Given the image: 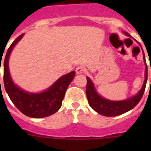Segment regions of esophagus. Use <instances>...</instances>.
<instances>
[{
  "label": "esophagus",
  "instance_id": "34e87169",
  "mask_svg": "<svg viewBox=\"0 0 151 151\" xmlns=\"http://www.w3.org/2000/svg\"><path fill=\"white\" fill-rule=\"evenodd\" d=\"M85 68L83 66H78L76 68V73H84L85 72Z\"/></svg>",
  "mask_w": 151,
  "mask_h": 151
}]
</instances>
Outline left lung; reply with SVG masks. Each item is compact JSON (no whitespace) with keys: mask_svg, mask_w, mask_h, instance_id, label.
Returning <instances> with one entry per match:
<instances>
[{"mask_svg":"<svg viewBox=\"0 0 151 151\" xmlns=\"http://www.w3.org/2000/svg\"><path fill=\"white\" fill-rule=\"evenodd\" d=\"M127 36L129 34L126 32H124ZM143 59L146 63L145 70V80L141 90L135 96L131 97L126 100L123 101H110L101 97L96 91L95 90L94 85L92 84V81L87 78V86H86V96H87L88 102L89 103L90 106L96 111L98 114L106 117H114L117 115H121L124 113L129 111L133 109L139 102L141 100L145 92L146 85L147 81V65L145 60V55H143ZM151 70V68H150Z\"/></svg>","mask_w":151,"mask_h":151,"instance_id":"left-lung-1","label":"left lung"}]
</instances>
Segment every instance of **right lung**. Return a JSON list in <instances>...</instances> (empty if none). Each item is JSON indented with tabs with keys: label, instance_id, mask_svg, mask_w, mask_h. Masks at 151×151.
I'll list each match as a JSON object with an SVG mask.
<instances>
[{
	"label": "right lung",
	"instance_id": "add662e5",
	"mask_svg": "<svg viewBox=\"0 0 151 151\" xmlns=\"http://www.w3.org/2000/svg\"><path fill=\"white\" fill-rule=\"evenodd\" d=\"M23 34H21L13 41L6 52L4 60V88L13 104L23 114L34 118L48 117L57 112L61 107L66 91L69 85L73 81L75 72L72 71L61 77L48 90L41 93H28L19 88L14 85L10 77L8 70V58L13 47L22 38Z\"/></svg>",
	"mask_w": 151,
	"mask_h": 151
}]
</instances>
